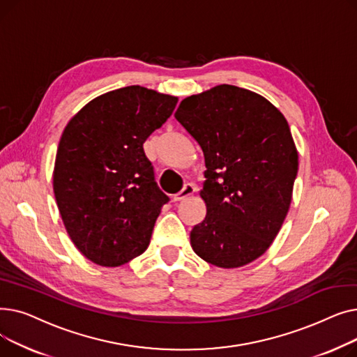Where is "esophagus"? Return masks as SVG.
I'll use <instances>...</instances> for the list:
<instances>
[{
    "label": "esophagus",
    "instance_id": "obj_1",
    "mask_svg": "<svg viewBox=\"0 0 357 357\" xmlns=\"http://www.w3.org/2000/svg\"><path fill=\"white\" fill-rule=\"evenodd\" d=\"M195 185L194 183H185L183 188L174 197V201H182L185 198H188L190 195H192L195 192Z\"/></svg>",
    "mask_w": 357,
    "mask_h": 357
}]
</instances>
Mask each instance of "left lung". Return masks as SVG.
I'll return each instance as SVG.
<instances>
[{"mask_svg": "<svg viewBox=\"0 0 357 357\" xmlns=\"http://www.w3.org/2000/svg\"><path fill=\"white\" fill-rule=\"evenodd\" d=\"M175 119L201 146L207 215L191 231L194 252L218 268L264 255L288 214L298 152L288 121L257 93L218 85L185 98Z\"/></svg>", "mask_w": 357, "mask_h": 357, "instance_id": "8db88e82", "label": "left lung"}]
</instances>
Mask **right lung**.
Segmentation results:
<instances>
[{
  "instance_id": "add662e5",
  "label": "right lung",
  "mask_w": 357,
  "mask_h": 357,
  "mask_svg": "<svg viewBox=\"0 0 357 357\" xmlns=\"http://www.w3.org/2000/svg\"><path fill=\"white\" fill-rule=\"evenodd\" d=\"M178 98L131 85L88 102L66 126L53 191L73 245L93 264L120 266L142 255L169 197L143 143Z\"/></svg>"
}]
</instances>
